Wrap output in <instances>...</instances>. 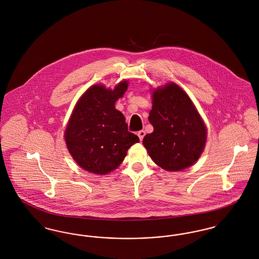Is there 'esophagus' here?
<instances>
[{"mask_svg":"<svg viewBox=\"0 0 259 259\" xmlns=\"http://www.w3.org/2000/svg\"><path fill=\"white\" fill-rule=\"evenodd\" d=\"M145 135H146V132H145L144 130H141V131H139V132H138V137H139L140 141H143V139H144Z\"/></svg>","mask_w":259,"mask_h":259,"instance_id":"1","label":"esophagus"}]
</instances>
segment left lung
Returning a JSON list of instances; mask_svg holds the SVG:
<instances>
[{
    "instance_id": "obj_1",
    "label": "left lung",
    "mask_w": 259,
    "mask_h": 259,
    "mask_svg": "<svg viewBox=\"0 0 259 259\" xmlns=\"http://www.w3.org/2000/svg\"><path fill=\"white\" fill-rule=\"evenodd\" d=\"M148 120L153 132L145 136L143 144L155 164L167 171H181L198 160L207 129L181 87L169 83L153 90Z\"/></svg>"
}]
</instances>
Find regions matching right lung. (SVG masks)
Returning <instances> with one entry per match:
<instances>
[{
  "label": "right lung",
  "mask_w": 259,
  "mask_h": 259,
  "mask_svg": "<svg viewBox=\"0 0 259 259\" xmlns=\"http://www.w3.org/2000/svg\"><path fill=\"white\" fill-rule=\"evenodd\" d=\"M127 87V81L113 90L93 85L74 108L65 141L74 161L88 172L106 175L113 171L123 161L128 148L140 141L128 131L123 114L114 107Z\"/></svg>",
  "instance_id": "add662e5"
}]
</instances>
